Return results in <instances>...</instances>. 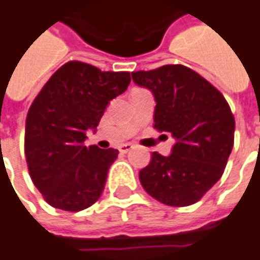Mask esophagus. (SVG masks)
<instances>
[{
    "mask_svg": "<svg viewBox=\"0 0 260 260\" xmlns=\"http://www.w3.org/2000/svg\"><path fill=\"white\" fill-rule=\"evenodd\" d=\"M134 148V144H132V143H127V144H123V146H120V151L121 153H128L130 150H133Z\"/></svg>",
    "mask_w": 260,
    "mask_h": 260,
    "instance_id": "esophagus-1",
    "label": "esophagus"
}]
</instances>
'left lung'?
Wrapping results in <instances>:
<instances>
[{
    "label": "left lung",
    "instance_id": "8db88e82",
    "mask_svg": "<svg viewBox=\"0 0 260 260\" xmlns=\"http://www.w3.org/2000/svg\"><path fill=\"white\" fill-rule=\"evenodd\" d=\"M155 99L154 127L175 139L171 154L157 151L140 171L146 192L170 207H188L214 187L234 147L235 119L222 93L184 65L132 73Z\"/></svg>",
    "mask_w": 260,
    "mask_h": 260
}]
</instances>
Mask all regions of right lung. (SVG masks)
Here are the masks:
<instances>
[{"instance_id": "1", "label": "right lung", "mask_w": 260, "mask_h": 260, "mask_svg": "<svg viewBox=\"0 0 260 260\" xmlns=\"http://www.w3.org/2000/svg\"><path fill=\"white\" fill-rule=\"evenodd\" d=\"M128 72H102L71 60L38 93L25 123V157L32 182L53 208H89L105 189L114 148L86 147V132L96 130L110 100L130 83Z\"/></svg>"}]
</instances>
